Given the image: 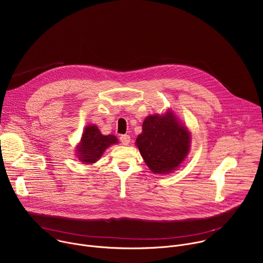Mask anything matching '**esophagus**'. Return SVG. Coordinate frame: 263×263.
<instances>
[{
	"mask_svg": "<svg viewBox=\"0 0 263 263\" xmlns=\"http://www.w3.org/2000/svg\"><path fill=\"white\" fill-rule=\"evenodd\" d=\"M120 140H121V142H122L124 145H127V144H129V142H130V136L127 135V134L121 135V136H120Z\"/></svg>",
	"mask_w": 263,
	"mask_h": 263,
	"instance_id": "obj_1",
	"label": "esophagus"
}]
</instances>
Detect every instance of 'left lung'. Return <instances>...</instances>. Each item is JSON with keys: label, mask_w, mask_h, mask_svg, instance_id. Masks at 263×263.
Returning <instances> with one entry per match:
<instances>
[{"label": "left lung", "mask_w": 263, "mask_h": 263, "mask_svg": "<svg viewBox=\"0 0 263 263\" xmlns=\"http://www.w3.org/2000/svg\"><path fill=\"white\" fill-rule=\"evenodd\" d=\"M190 143L189 131L177 122L172 112L147 117L136 139L143 160L156 174H167L177 168L189 154Z\"/></svg>", "instance_id": "obj_1"}]
</instances>
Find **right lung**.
Masks as SVG:
<instances>
[{"label":"right lung","instance_id":"add662e5","mask_svg":"<svg viewBox=\"0 0 263 263\" xmlns=\"http://www.w3.org/2000/svg\"><path fill=\"white\" fill-rule=\"evenodd\" d=\"M114 143H118L115 135H103L98 127L89 125L85 128L78 146L79 159L85 163H95L102 157L105 149Z\"/></svg>","mask_w":263,"mask_h":263}]
</instances>
